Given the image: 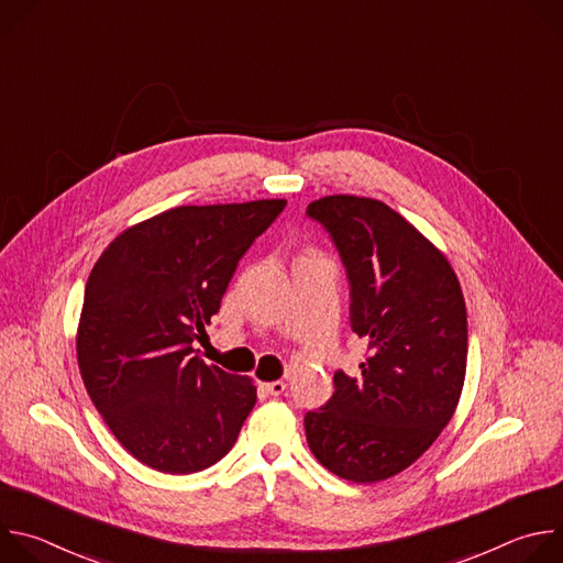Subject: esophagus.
Returning <instances> with one entry per match:
<instances>
[{
    "label": "esophagus",
    "mask_w": 563,
    "mask_h": 563,
    "mask_svg": "<svg viewBox=\"0 0 563 563\" xmlns=\"http://www.w3.org/2000/svg\"><path fill=\"white\" fill-rule=\"evenodd\" d=\"M261 387H263L267 394H272V396H280L287 385H285V380H272V383H263Z\"/></svg>",
    "instance_id": "34e87169"
}]
</instances>
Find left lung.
I'll use <instances>...</instances> for the list:
<instances>
[{
	"mask_svg": "<svg viewBox=\"0 0 563 563\" xmlns=\"http://www.w3.org/2000/svg\"><path fill=\"white\" fill-rule=\"evenodd\" d=\"M307 213L332 233L350 278L352 330L369 341L361 372L339 369L328 406L307 412V443L336 476L376 484L410 467L459 406L465 298L448 256L385 202L336 194Z\"/></svg>",
	"mask_w": 563,
	"mask_h": 563,
	"instance_id": "left-lung-1",
	"label": "left lung"
}]
</instances>
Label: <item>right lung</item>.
I'll use <instances>...</instances> for the list:
<instances>
[{
  "instance_id": "add662e5",
  "label": "right lung",
  "mask_w": 563,
  "mask_h": 563,
  "mask_svg": "<svg viewBox=\"0 0 563 563\" xmlns=\"http://www.w3.org/2000/svg\"><path fill=\"white\" fill-rule=\"evenodd\" d=\"M287 200L187 205L118 233L79 313V374L115 439L144 465L200 472L235 443L256 404L250 376L194 356L238 261Z\"/></svg>"
}]
</instances>
